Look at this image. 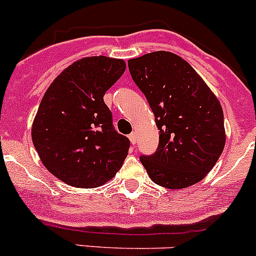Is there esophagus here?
Segmentation results:
<instances>
[{"mask_svg":"<svg viewBox=\"0 0 256 256\" xmlns=\"http://www.w3.org/2000/svg\"><path fill=\"white\" fill-rule=\"evenodd\" d=\"M129 140H130V143L133 144V146H136V133L129 134Z\"/></svg>","mask_w":256,"mask_h":256,"instance_id":"obj_1","label":"esophagus"}]
</instances>
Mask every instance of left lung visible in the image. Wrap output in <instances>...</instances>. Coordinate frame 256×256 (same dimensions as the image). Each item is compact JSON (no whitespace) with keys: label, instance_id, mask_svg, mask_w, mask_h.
I'll return each instance as SVG.
<instances>
[{"label":"left lung","instance_id":"obj_1","mask_svg":"<svg viewBox=\"0 0 256 256\" xmlns=\"http://www.w3.org/2000/svg\"><path fill=\"white\" fill-rule=\"evenodd\" d=\"M159 129V148L140 162L156 185L186 188L206 178L226 146L220 102L178 55L154 52L128 60Z\"/></svg>","mask_w":256,"mask_h":256}]
</instances>
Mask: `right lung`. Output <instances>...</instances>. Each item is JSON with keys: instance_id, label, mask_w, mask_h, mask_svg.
Returning a JSON list of instances; mask_svg holds the SVG:
<instances>
[{"instance_id": "add662e5", "label": "right lung", "mask_w": 256, "mask_h": 256, "mask_svg": "<svg viewBox=\"0 0 256 256\" xmlns=\"http://www.w3.org/2000/svg\"><path fill=\"white\" fill-rule=\"evenodd\" d=\"M126 71L122 59H78L44 94L32 140L50 174L68 185L94 188L108 182L127 158L129 140L112 126L104 96Z\"/></svg>"}]
</instances>
